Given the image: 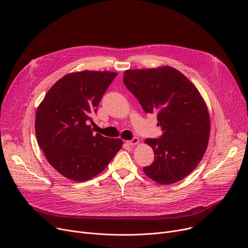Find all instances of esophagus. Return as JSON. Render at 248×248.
<instances>
[{
	"label": "esophagus",
	"mask_w": 248,
	"mask_h": 248,
	"mask_svg": "<svg viewBox=\"0 0 248 248\" xmlns=\"http://www.w3.org/2000/svg\"><path fill=\"white\" fill-rule=\"evenodd\" d=\"M139 142H140V140H139L138 138H134L133 140H126V143H127L128 145H136V144H138Z\"/></svg>",
	"instance_id": "1"
}]
</instances>
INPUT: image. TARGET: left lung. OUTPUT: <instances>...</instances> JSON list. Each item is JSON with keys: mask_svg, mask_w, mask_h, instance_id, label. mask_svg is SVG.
Returning <instances> with one entry per match:
<instances>
[{"mask_svg": "<svg viewBox=\"0 0 248 248\" xmlns=\"http://www.w3.org/2000/svg\"><path fill=\"white\" fill-rule=\"evenodd\" d=\"M124 82L145 112L157 113L159 139H146L155 153L144 173L160 185L177 183L202 159L210 133L207 107L199 90L171 67L128 70Z\"/></svg>", "mask_w": 248, "mask_h": 248, "instance_id": "8db88e82", "label": "left lung"}]
</instances>
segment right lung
Returning <instances> with one entry per match:
<instances>
[{"label":"right lung","instance_id":"1","mask_svg":"<svg viewBox=\"0 0 248 248\" xmlns=\"http://www.w3.org/2000/svg\"><path fill=\"white\" fill-rule=\"evenodd\" d=\"M113 72L65 75L49 89L36 112L38 143L62 175L86 181L101 173L123 145L121 139L93 135L90 122L113 78Z\"/></svg>","mask_w":248,"mask_h":248}]
</instances>
